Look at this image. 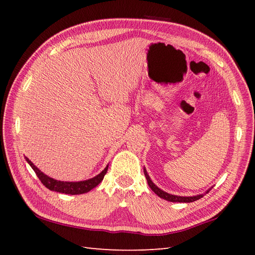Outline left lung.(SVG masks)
<instances>
[{"label": "left lung", "instance_id": "obj_1", "mask_svg": "<svg viewBox=\"0 0 255 255\" xmlns=\"http://www.w3.org/2000/svg\"><path fill=\"white\" fill-rule=\"evenodd\" d=\"M144 175H145V178H147V182L149 184L150 188L152 189V191L158 195L159 197L163 198L165 200H169V202H173V203H192V202H195V200H197L199 198L203 197V195H197V196H192V197H184V196H176V195H171L169 193H165L162 191V189H160L158 186H155L153 182L150 180V177L148 175L147 171L144 170ZM209 191H207L208 193Z\"/></svg>", "mask_w": 255, "mask_h": 255}]
</instances>
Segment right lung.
Instances as JSON below:
<instances>
[{
	"mask_svg": "<svg viewBox=\"0 0 255 255\" xmlns=\"http://www.w3.org/2000/svg\"><path fill=\"white\" fill-rule=\"evenodd\" d=\"M26 161L28 162L29 165L32 167V170L35 171L36 175L39 178L40 182L44 184V185L49 188L50 191H55L58 193H64V194H70V195H78V194H84L90 192L92 188L96 187L99 184L103 181L104 178L108 165L103 170L99 175H96L93 178H90V180L82 181V182H61V181H57L53 180V178L47 176L44 174L40 170H38L37 167L32 164V162L26 158Z\"/></svg>",
	"mask_w": 255,
	"mask_h": 255,
	"instance_id": "obj_1",
	"label": "right lung"
}]
</instances>
